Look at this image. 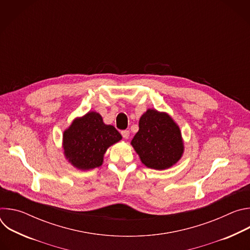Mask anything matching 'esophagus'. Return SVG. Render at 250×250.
Returning <instances> with one entry per match:
<instances>
[{
  "label": "esophagus",
  "instance_id": "1",
  "mask_svg": "<svg viewBox=\"0 0 250 250\" xmlns=\"http://www.w3.org/2000/svg\"><path fill=\"white\" fill-rule=\"evenodd\" d=\"M122 135H123V137L124 138H125V139H127L128 137H129V130H123L122 131Z\"/></svg>",
  "mask_w": 250,
  "mask_h": 250
}]
</instances>
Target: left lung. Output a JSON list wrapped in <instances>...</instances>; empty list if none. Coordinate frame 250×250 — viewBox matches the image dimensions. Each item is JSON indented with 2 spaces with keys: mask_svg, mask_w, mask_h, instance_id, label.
<instances>
[{
  "mask_svg": "<svg viewBox=\"0 0 250 250\" xmlns=\"http://www.w3.org/2000/svg\"><path fill=\"white\" fill-rule=\"evenodd\" d=\"M138 125L130 144L146 167L164 170L180 160L184 152L181 131L167 113L148 109Z\"/></svg>",
  "mask_w": 250,
  "mask_h": 250,
  "instance_id": "1",
  "label": "left lung"
}]
</instances>
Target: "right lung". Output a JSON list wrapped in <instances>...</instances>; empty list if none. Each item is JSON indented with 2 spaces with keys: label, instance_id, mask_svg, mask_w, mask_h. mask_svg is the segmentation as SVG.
<instances>
[{
  "label": "right lung",
  "instance_id": "1",
  "mask_svg": "<svg viewBox=\"0 0 250 250\" xmlns=\"http://www.w3.org/2000/svg\"><path fill=\"white\" fill-rule=\"evenodd\" d=\"M121 139L115 126L104 125L100 114L89 112L63 132L64 155L77 169L90 170L100 167L106 149Z\"/></svg>",
  "mask_w": 250,
  "mask_h": 250
}]
</instances>
